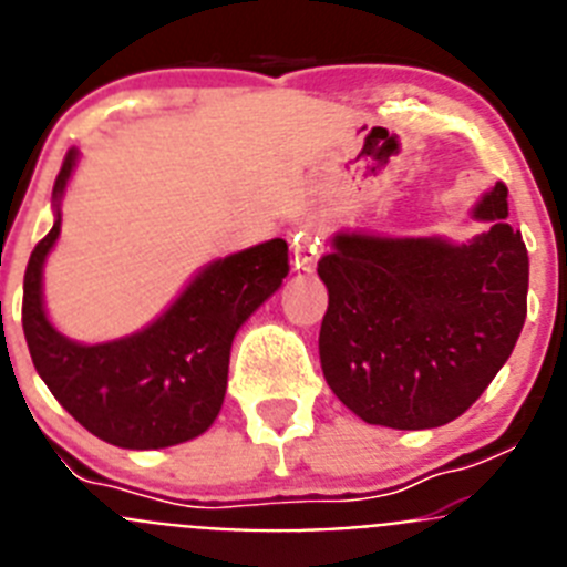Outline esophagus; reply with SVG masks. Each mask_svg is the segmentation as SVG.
<instances>
[{
    "mask_svg": "<svg viewBox=\"0 0 567 567\" xmlns=\"http://www.w3.org/2000/svg\"><path fill=\"white\" fill-rule=\"evenodd\" d=\"M320 258V238L312 233V229H300V233H295L292 238V260L295 267L303 269V272H309V269L318 264Z\"/></svg>",
    "mask_w": 567,
    "mask_h": 567,
    "instance_id": "1",
    "label": "esophagus"
}]
</instances>
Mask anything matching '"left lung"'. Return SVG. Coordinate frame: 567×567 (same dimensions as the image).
Listing matches in <instances>:
<instances>
[{"mask_svg": "<svg viewBox=\"0 0 567 567\" xmlns=\"http://www.w3.org/2000/svg\"><path fill=\"white\" fill-rule=\"evenodd\" d=\"M471 215L485 233H338L318 264L329 307L320 369L360 420L400 432L452 423L511 358L528 312V249L497 182Z\"/></svg>", "mask_w": 567, "mask_h": 567, "instance_id": "1", "label": "left lung"}]
</instances>
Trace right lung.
I'll return each instance as SVG.
<instances>
[{
    "label": "right lung",
    "mask_w": 567,
    "mask_h": 567,
    "mask_svg": "<svg viewBox=\"0 0 567 567\" xmlns=\"http://www.w3.org/2000/svg\"><path fill=\"white\" fill-rule=\"evenodd\" d=\"M76 164L79 150H70L53 184V229L24 269L22 329L30 358L50 394L104 443L135 452L187 443L221 412L235 332L287 278V240L209 260L138 332L79 343L50 323L42 292L44 260L62 233V198Z\"/></svg>",
    "instance_id": "obj_1"
}]
</instances>
